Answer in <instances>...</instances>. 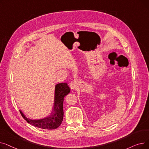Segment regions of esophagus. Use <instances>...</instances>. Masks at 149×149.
Here are the masks:
<instances>
[{"label": "esophagus", "instance_id": "1", "mask_svg": "<svg viewBox=\"0 0 149 149\" xmlns=\"http://www.w3.org/2000/svg\"><path fill=\"white\" fill-rule=\"evenodd\" d=\"M78 86V83L76 81H72L69 84V86L70 88V89L74 90L76 88V87Z\"/></svg>", "mask_w": 149, "mask_h": 149}]
</instances>
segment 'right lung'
<instances>
[{
  "instance_id": "right-lung-1",
  "label": "right lung",
  "mask_w": 149,
  "mask_h": 149,
  "mask_svg": "<svg viewBox=\"0 0 149 149\" xmlns=\"http://www.w3.org/2000/svg\"><path fill=\"white\" fill-rule=\"evenodd\" d=\"M70 92V88L66 83H58L55 88V97L53 111L51 115L40 120H30L27 118L20 111L22 116L28 123L35 127L47 130L56 129L58 127L63 119L64 97Z\"/></svg>"
}]
</instances>
